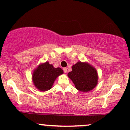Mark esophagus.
Segmentation results:
<instances>
[{
  "mask_svg": "<svg viewBox=\"0 0 130 130\" xmlns=\"http://www.w3.org/2000/svg\"><path fill=\"white\" fill-rule=\"evenodd\" d=\"M63 71H64V73H67V68H63Z\"/></svg>",
  "mask_w": 130,
  "mask_h": 130,
  "instance_id": "1",
  "label": "esophagus"
}]
</instances>
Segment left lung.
<instances>
[{"instance_id":"left-lung-1","label":"left lung","mask_w":130,"mask_h":130,"mask_svg":"<svg viewBox=\"0 0 130 130\" xmlns=\"http://www.w3.org/2000/svg\"><path fill=\"white\" fill-rule=\"evenodd\" d=\"M68 76L74 83L77 90L88 92L97 86L98 75L94 67L87 62L79 61L72 66Z\"/></svg>"}]
</instances>
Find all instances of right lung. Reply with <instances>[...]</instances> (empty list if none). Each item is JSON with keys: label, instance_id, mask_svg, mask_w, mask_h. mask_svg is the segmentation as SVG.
Listing matches in <instances>:
<instances>
[{"label": "right lung", "instance_id": "1", "mask_svg": "<svg viewBox=\"0 0 130 130\" xmlns=\"http://www.w3.org/2000/svg\"><path fill=\"white\" fill-rule=\"evenodd\" d=\"M63 73L62 68H54L47 61L40 63L33 71L32 83L38 90L45 92L51 89L57 77Z\"/></svg>", "mask_w": 130, "mask_h": 130}]
</instances>
